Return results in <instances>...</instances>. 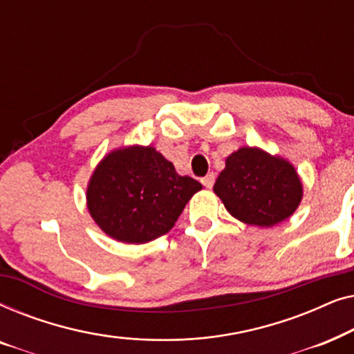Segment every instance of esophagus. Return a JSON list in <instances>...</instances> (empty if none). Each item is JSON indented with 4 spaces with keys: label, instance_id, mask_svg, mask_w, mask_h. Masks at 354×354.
I'll use <instances>...</instances> for the list:
<instances>
[{
    "label": "esophagus",
    "instance_id": "esophagus-1",
    "mask_svg": "<svg viewBox=\"0 0 354 354\" xmlns=\"http://www.w3.org/2000/svg\"><path fill=\"white\" fill-rule=\"evenodd\" d=\"M214 182H216V176H214V174H207V176L206 177H203L201 178V183H203V185H205L206 188H212V185H214Z\"/></svg>",
    "mask_w": 354,
    "mask_h": 354
}]
</instances>
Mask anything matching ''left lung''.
I'll return each instance as SVG.
<instances>
[{
	"label": "left lung",
	"mask_w": 354,
	"mask_h": 354,
	"mask_svg": "<svg viewBox=\"0 0 354 354\" xmlns=\"http://www.w3.org/2000/svg\"><path fill=\"white\" fill-rule=\"evenodd\" d=\"M214 192L239 221L270 227L293 214L301 201L303 187L285 159L259 148H240L227 158Z\"/></svg>",
	"instance_id": "left-lung-1"
}]
</instances>
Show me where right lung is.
<instances>
[{"label":"right lung","instance_id":"1","mask_svg":"<svg viewBox=\"0 0 354 354\" xmlns=\"http://www.w3.org/2000/svg\"><path fill=\"white\" fill-rule=\"evenodd\" d=\"M201 183L176 172L161 153L132 147L108 154L86 190L88 211L103 232L125 243H147L172 229Z\"/></svg>","mask_w":354,"mask_h":354}]
</instances>
